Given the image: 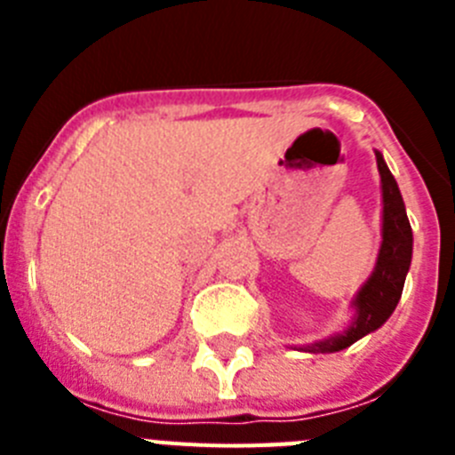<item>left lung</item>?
Here are the masks:
<instances>
[{
	"mask_svg": "<svg viewBox=\"0 0 455 455\" xmlns=\"http://www.w3.org/2000/svg\"><path fill=\"white\" fill-rule=\"evenodd\" d=\"M380 188H383V241L376 257V267L367 283L353 296V319L347 331L335 332L325 339L296 347L305 353H337L363 339L369 332L378 331L396 309L403 293L405 275L412 262V228H410L405 204L401 198L399 184L389 172L383 155L376 152Z\"/></svg>",
	"mask_w": 455,
	"mask_h": 455,
	"instance_id": "1",
	"label": "left lung"
}]
</instances>
